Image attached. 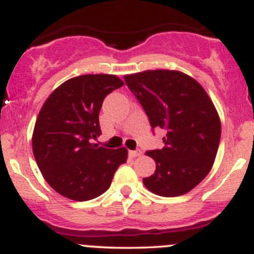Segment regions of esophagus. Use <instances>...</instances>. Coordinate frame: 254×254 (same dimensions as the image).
Wrapping results in <instances>:
<instances>
[{
	"label": "esophagus",
	"instance_id": "34e87169",
	"mask_svg": "<svg viewBox=\"0 0 254 254\" xmlns=\"http://www.w3.org/2000/svg\"><path fill=\"white\" fill-rule=\"evenodd\" d=\"M142 152H141V150H132V151H129V155L131 157H137V156H140V155H141Z\"/></svg>",
	"mask_w": 254,
	"mask_h": 254
}]
</instances>
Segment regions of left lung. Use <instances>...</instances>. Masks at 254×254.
Instances as JSON below:
<instances>
[{"label": "left lung", "mask_w": 254, "mask_h": 254, "mask_svg": "<svg viewBox=\"0 0 254 254\" xmlns=\"http://www.w3.org/2000/svg\"><path fill=\"white\" fill-rule=\"evenodd\" d=\"M152 129H162L165 146L147 156L156 170L142 182L164 197L187 193L212 169L221 139L218 113L202 85L179 70H145L124 77Z\"/></svg>", "instance_id": "1"}]
</instances>
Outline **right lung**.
I'll return each mask as SVG.
<instances>
[{
  "label": "right lung",
  "instance_id": "1",
  "mask_svg": "<svg viewBox=\"0 0 254 254\" xmlns=\"http://www.w3.org/2000/svg\"><path fill=\"white\" fill-rule=\"evenodd\" d=\"M124 82L113 74H84L68 79L47 98L32 135L37 165L49 186L74 201L104 193L127 150L92 142L100 134L99 112L109 93Z\"/></svg>",
  "mask_w": 254,
  "mask_h": 254
}]
</instances>
